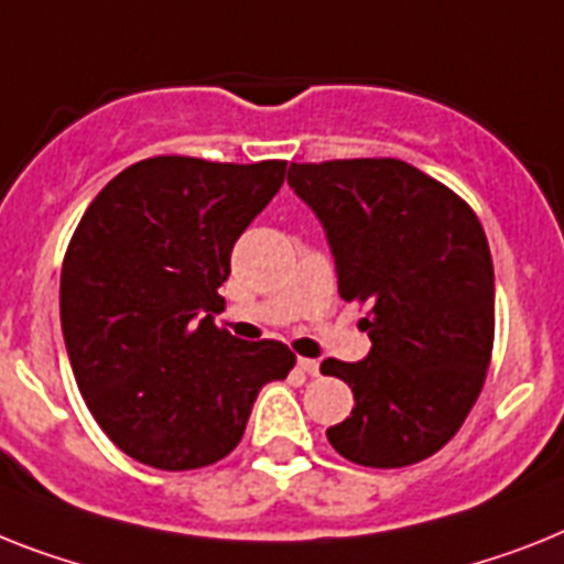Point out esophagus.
<instances>
[{
	"label": "esophagus",
	"mask_w": 564,
	"mask_h": 564,
	"mask_svg": "<svg viewBox=\"0 0 564 564\" xmlns=\"http://www.w3.org/2000/svg\"><path fill=\"white\" fill-rule=\"evenodd\" d=\"M296 366H300V369L305 371V375H311V377L319 375V360H311V357H300V360H296Z\"/></svg>",
	"instance_id": "esophagus-1"
}]
</instances>
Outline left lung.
Wrapping results in <instances>:
<instances>
[{"label": "left lung", "mask_w": 564, "mask_h": 564, "mask_svg": "<svg viewBox=\"0 0 564 564\" xmlns=\"http://www.w3.org/2000/svg\"><path fill=\"white\" fill-rule=\"evenodd\" d=\"M288 184L323 221L339 296L369 305V357L319 366L355 392L351 415L325 435L360 467L430 458L476 406L490 366L496 285L481 221L398 158L291 164Z\"/></svg>", "instance_id": "1"}]
</instances>
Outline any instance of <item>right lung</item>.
<instances>
[{"label":"right lung","instance_id":"1","mask_svg":"<svg viewBox=\"0 0 564 564\" xmlns=\"http://www.w3.org/2000/svg\"><path fill=\"white\" fill-rule=\"evenodd\" d=\"M285 161L158 155L83 213L59 273V323L88 412L129 458L198 469L236 449L291 348L232 337L213 314L232 245L285 181Z\"/></svg>","mask_w":564,"mask_h":564}]
</instances>
